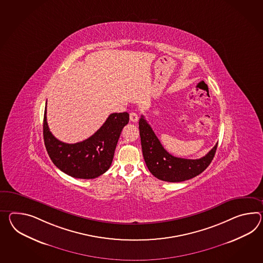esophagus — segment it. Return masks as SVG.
Listing matches in <instances>:
<instances>
[{"instance_id": "obj_1", "label": "esophagus", "mask_w": 263, "mask_h": 263, "mask_svg": "<svg viewBox=\"0 0 263 263\" xmlns=\"http://www.w3.org/2000/svg\"><path fill=\"white\" fill-rule=\"evenodd\" d=\"M129 118H130V121L132 122H138V120H139L138 114L135 113V112H131V113L129 114Z\"/></svg>"}]
</instances>
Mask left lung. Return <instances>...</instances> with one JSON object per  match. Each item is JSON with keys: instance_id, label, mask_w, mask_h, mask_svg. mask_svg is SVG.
I'll return each instance as SVG.
<instances>
[{"instance_id": "obj_1", "label": "left lung", "mask_w": 263, "mask_h": 263, "mask_svg": "<svg viewBox=\"0 0 263 263\" xmlns=\"http://www.w3.org/2000/svg\"><path fill=\"white\" fill-rule=\"evenodd\" d=\"M139 128L142 154L146 166L154 177L164 181H184L202 173L211 163L218 146L217 143L208 154L197 160L177 158L169 154L161 145L143 116L140 119Z\"/></svg>"}]
</instances>
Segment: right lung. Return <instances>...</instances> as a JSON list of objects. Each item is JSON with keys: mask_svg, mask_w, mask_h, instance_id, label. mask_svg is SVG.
<instances>
[{"mask_svg": "<svg viewBox=\"0 0 263 263\" xmlns=\"http://www.w3.org/2000/svg\"><path fill=\"white\" fill-rule=\"evenodd\" d=\"M129 114L113 113L96 133L77 143H65L52 135L44 115V140L46 151L61 171L76 179H95L105 173L114 158L122 128L128 123Z\"/></svg>", "mask_w": 263, "mask_h": 263, "instance_id": "right-lung-1", "label": "right lung"}]
</instances>
